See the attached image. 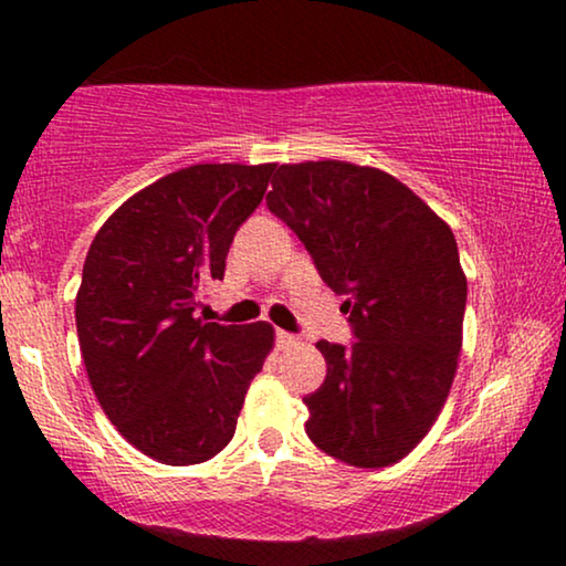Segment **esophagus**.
Returning a JSON list of instances; mask_svg holds the SVG:
<instances>
[{"label":"esophagus","instance_id":"34e87169","mask_svg":"<svg viewBox=\"0 0 566 566\" xmlns=\"http://www.w3.org/2000/svg\"><path fill=\"white\" fill-rule=\"evenodd\" d=\"M275 339H277V347H281V350H289V347L298 345V337L291 335V332H283V329L275 332Z\"/></svg>","mask_w":566,"mask_h":566}]
</instances>
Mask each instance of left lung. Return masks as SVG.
I'll list each match as a JSON object with an SVG mask.
<instances>
[{"label": "left lung", "mask_w": 566, "mask_h": 566, "mask_svg": "<svg viewBox=\"0 0 566 566\" xmlns=\"http://www.w3.org/2000/svg\"><path fill=\"white\" fill-rule=\"evenodd\" d=\"M268 208L347 296L350 347L319 339L327 378L304 397L306 436L358 469L391 467L428 436L459 366L467 275L448 223L376 167L281 165Z\"/></svg>", "instance_id": "left-lung-1"}]
</instances>
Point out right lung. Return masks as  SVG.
Listing matches in <instances>:
<instances>
[{
  "mask_svg": "<svg viewBox=\"0 0 566 566\" xmlns=\"http://www.w3.org/2000/svg\"><path fill=\"white\" fill-rule=\"evenodd\" d=\"M275 165H192L130 196L90 244L76 335L92 391L123 438L167 467L213 459L234 438L252 378L273 350L268 322L196 316L223 281L237 229Z\"/></svg>",
  "mask_w": 566,
  "mask_h": 566,
  "instance_id": "1",
  "label": "right lung"
}]
</instances>
